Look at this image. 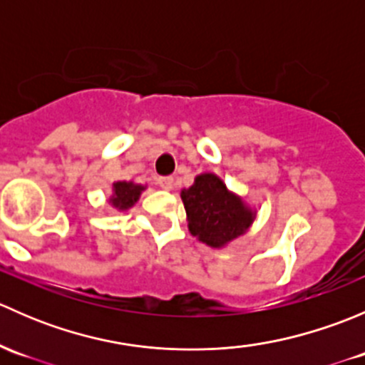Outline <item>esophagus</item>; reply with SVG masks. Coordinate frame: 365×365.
Returning <instances> with one entry per match:
<instances>
[{
	"mask_svg": "<svg viewBox=\"0 0 365 365\" xmlns=\"http://www.w3.org/2000/svg\"><path fill=\"white\" fill-rule=\"evenodd\" d=\"M157 183H159L160 189H165V190H171L173 187H175V180H173L171 176H160V178L157 180Z\"/></svg>",
	"mask_w": 365,
	"mask_h": 365,
	"instance_id": "1",
	"label": "esophagus"
}]
</instances>
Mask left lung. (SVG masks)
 <instances>
[{
	"label": "left lung",
	"instance_id": "obj_1",
	"mask_svg": "<svg viewBox=\"0 0 365 365\" xmlns=\"http://www.w3.org/2000/svg\"><path fill=\"white\" fill-rule=\"evenodd\" d=\"M189 231L210 247H222L244 235L256 213L226 189L212 173L196 176L190 189L182 190Z\"/></svg>",
	"mask_w": 365,
	"mask_h": 365
}]
</instances>
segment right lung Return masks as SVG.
I'll return each instance as SVG.
<instances>
[{"mask_svg": "<svg viewBox=\"0 0 365 365\" xmlns=\"http://www.w3.org/2000/svg\"><path fill=\"white\" fill-rule=\"evenodd\" d=\"M143 190L145 187L134 182H116L113 185V196L109 203L118 210H127L139 200Z\"/></svg>", "mask_w": 365, "mask_h": 365, "instance_id": "1", "label": "right lung"}]
</instances>
